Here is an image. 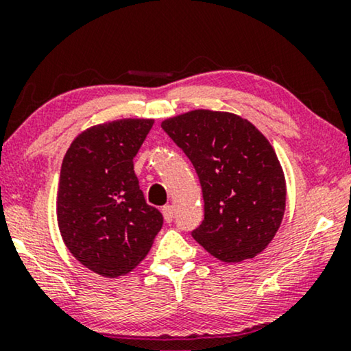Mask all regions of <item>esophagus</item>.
I'll list each match as a JSON object with an SVG mask.
<instances>
[{"label": "esophagus", "instance_id": "1", "mask_svg": "<svg viewBox=\"0 0 351 351\" xmlns=\"http://www.w3.org/2000/svg\"><path fill=\"white\" fill-rule=\"evenodd\" d=\"M162 214H165V219L167 222H172V219H174V214H176V208L172 204H166L165 208H162Z\"/></svg>", "mask_w": 351, "mask_h": 351}]
</instances>
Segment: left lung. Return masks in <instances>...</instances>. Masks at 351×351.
<instances>
[{
	"mask_svg": "<svg viewBox=\"0 0 351 351\" xmlns=\"http://www.w3.org/2000/svg\"><path fill=\"white\" fill-rule=\"evenodd\" d=\"M198 174L204 220L191 232L210 256L241 262L265 249L286 208V180L270 142L247 119L193 110L161 123Z\"/></svg>",
	"mask_w": 351,
	"mask_h": 351,
	"instance_id": "8db88e82",
	"label": "left lung"
}]
</instances>
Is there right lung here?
I'll list each match as a JSON object with an SVG mask.
<instances>
[{"label":"right lung","instance_id":"1","mask_svg":"<svg viewBox=\"0 0 351 351\" xmlns=\"http://www.w3.org/2000/svg\"><path fill=\"white\" fill-rule=\"evenodd\" d=\"M153 119H118L75 138L62 161L57 222L65 246L99 275H126L150 251L162 214L147 204L134 158Z\"/></svg>","mask_w":351,"mask_h":351}]
</instances>
